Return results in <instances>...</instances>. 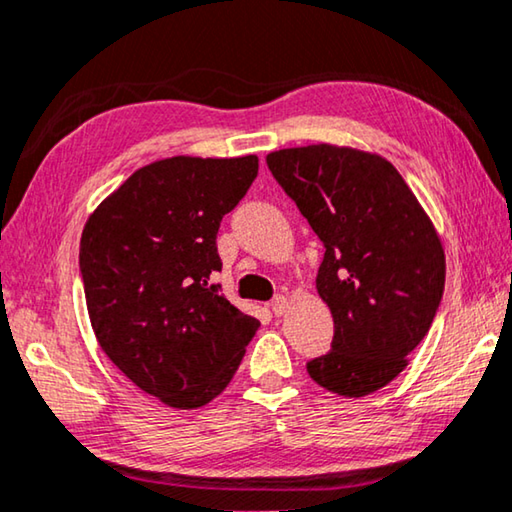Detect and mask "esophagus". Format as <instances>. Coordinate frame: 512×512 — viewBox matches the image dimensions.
I'll return each instance as SVG.
<instances>
[{
	"label": "esophagus",
	"instance_id": "1",
	"mask_svg": "<svg viewBox=\"0 0 512 512\" xmlns=\"http://www.w3.org/2000/svg\"><path fill=\"white\" fill-rule=\"evenodd\" d=\"M288 311H290V299L283 297V295L274 297V301H272V313H274L276 317H281V315H286Z\"/></svg>",
	"mask_w": 512,
	"mask_h": 512
}]
</instances>
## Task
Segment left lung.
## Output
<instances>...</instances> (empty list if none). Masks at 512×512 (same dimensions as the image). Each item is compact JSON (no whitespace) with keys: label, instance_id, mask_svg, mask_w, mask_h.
Segmentation results:
<instances>
[{"label":"left lung","instance_id":"1","mask_svg":"<svg viewBox=\"0 0 512 512\" xmlns=\"http://www.w3.org/2000/svg\"><path fill=\"white\" fill-rule=\"evenodd\" d=\"M267 167L324 245L317 292L331 351L306 365L342 397L381 390L429 333L445 290L438 231L395 165L320 142L267 154Z\"/></svg>","mask_w":512,"mask_h":512}]
</instances>
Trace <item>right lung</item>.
<instances>
[{
	"mask_svg": "<svg viewBox=\"0 0 512 512\" xmlns=\"http://www.w3.org/2000/svg\"><path fill=\"white\" fill-rule=\"evenodd\" d=\"M258 158L172 156L108 195L81 233L92 331L127 379L165 406H206L229 385L261 322L220 295L217 231Z\"/></svg>",
	"mask_w": 512,
	"mask_h": 512,
	"instance_id": "right-lung-1",
	"label": "right lung"
}]
</instances>
